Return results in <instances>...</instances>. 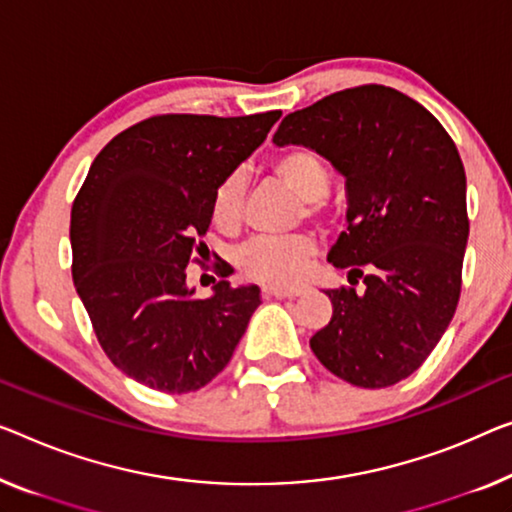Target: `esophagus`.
<instances>
[{
	"instance_id": "obj_1",
	"label": "esophagus",
	"mask_w": 512,
	"mask_h": 512,
	"mask_svg": "<svg viewBox=\"0 0 512 512\" xmlns=\"http://www.w3.org/2000/svg\"><path fill=\"white\" fill-rule=\"evenodd\" d=\"M264 292L269 296H276V299H294V296L303 294L301 287H264Z\"/></svg>"
}]
</instances>
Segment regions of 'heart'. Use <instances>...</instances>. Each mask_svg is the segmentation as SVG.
Returning <instances> with one entry per match:
<instances>
[{
    "instance_id": "obj_1",
    "label": "heart",
    "mask_w": 512,
    "mask_h": 512,
    "mask_svg": "<svg viewBox=\"0 0 512 512\" xmlns=\"http://www.w3.org/2000/svg\"><path fill=\"white\" fill-rule=\"evenodd\" d=\"M273 174L280 183L305 202V213L315 216L319 202L329 195L331 179L322 160L310 151H285L273 160ZM243 188L239 174H230L213 195L211 216L220 230H234L241 223ZM315 257V241L310 236H255L236 253V264L246 276L287 285L301 276Z\"/></svg>"
}]
</instances>
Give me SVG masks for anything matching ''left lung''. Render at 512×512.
Listing matches in <instances>:
<instances>
[{"instance_id":"left-lung-1","label":"left lung","mask_w":512,"mask_h":512,"mask_svg":"<svg viewBox=\"0 0 512 512\" xmlns=\"http://www.w3.org/2000/svg\"><path fill=\"white\" fill-rule=\"evenodd\" d=\"M273 142L317 151L347 188V232L329 262L349 269V287L326 289L333 317L310 349L354 386L398 384L437 347L460 301L469 218L455 142L421 103L384 85L287 114Z\"/></svg>"}]
</instances>
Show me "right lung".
Listing matches in <instances>:
<instances>
[{
  "mask_svg": "<svg viewBox=\"0 0 512 512\" xmlns=\"http://www.w3.org/2000/svg\"><path fill=\"white\" fill-rule=\"evenodd\" d=\"M280 114H158L112 137L91 163L71 209L73 282L103 352L142 386H207L262 303L257 285L227 280L195 299L186 269L202 255L218 186Z\"/></svg>",
  "mask_w": 512,
  "mask_h": 512,
  "instance_id": "add662e5",
  "label": "right lung"
}]
</instances>
